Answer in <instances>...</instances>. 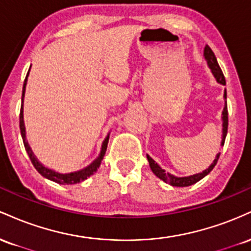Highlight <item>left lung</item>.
Instances as JSON below:
<instances>
[{
	"instance_id": "1",
	"label": "left lung",
	"mask_w": 251,
	"mask_h": 251,
	"mask_svg": "<svg viewBox=\"0 0 251 251\" xmlns=\"http://www.w3.org/2000/svg\"><path fill=\"white\" fill-rule=\"evenodd\" d=\"M204 57H205L206 62H208L209 68L211 70L212 74H214L216 81H217L218 83H221V85H226V77H224V75H223V72H222L220 65H218L217 59H216L214 51L211 50V48H210L209 46H205V48H204ZM224 99H226V91H224ZM222 120H223V129H222V133H223V134H222L221 145L223 146L224 142H226V133H227V106H226V105H224L223 112H222ZM220 154L221 153H218L217 155H216L214 163H212L208 169L204 170V171L201 172V174H196V175L189 176V177H176V176L169 174V172H166L165 170L160 168V166L158 165V164L155 163L154 160L152 159V158L150 157L149 154H148V160H149L150 168H151L152 172H153V174L157 176L158 178H160V179H162L163 181H165V183H168L172 186H178V188H185V186H190V185H192V184L197 183V181H200L201 178H204L206 175H209L210 172L212 171V169L215 168L216 164H217V160H218V158H220Z\"/></svg>"
}]
</instances>
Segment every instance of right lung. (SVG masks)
Instances as JSON below:
<instances>
[{
    "label": "right lung",
    "mask_w": 251,
    "mask_h": 251,
    "mask_svg": "<svg viewBox=\"0 0 251 251\" xmlns=\"http://www.w3.org/2000/svg\"><path fill=\"white\" fill-rule=\"evenodd\" d=\"M28 74H29V72H28ZM28 74H27V76H28ZM27 76H25V79L24 89H22V105H21V111H20V131H21L22 139H24L25 149V151H27L28 155H29L34 168H35L37 170V172H39L41 176H43L45 178L55 181V183H57V184H61V185H65V184L71 185V184H76V183H80V181H83L85 179H87L89 176H92L94 172L98 171L100 164H101L103 155H105L106 150H107L109 134L105 138V140H103L102 146H101V151H100L99 157L89 164L87 168L80 170V171L71 172V174H59V172H55L54 170L45 168V166H43L42 164L36 159V157L34 155L33 151H31V149L29 148V144H28L27 139H25V123H24V98H25V85H27Z\"/></svg>",
    "instance_id": "obj_1"
}]
</instances>
